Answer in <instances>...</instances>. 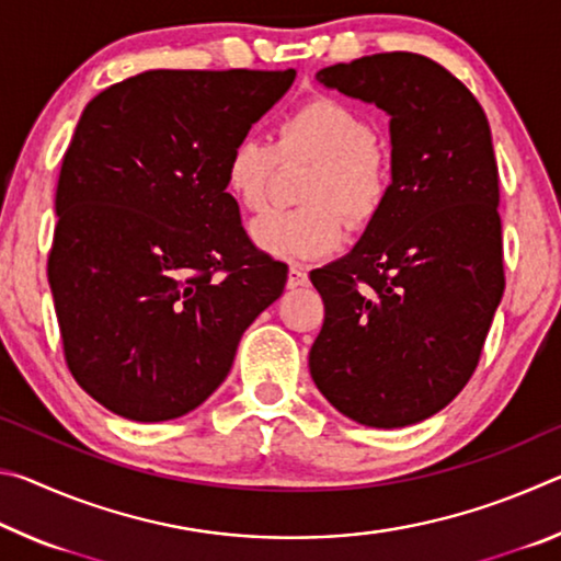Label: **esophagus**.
Masks as SVG:
<instances>
[{"mask_svg": "<svg viewBox=\"0 0 561 561\" xmlns=\"http://www.w3.org/2000/svg\"><path fill=\"white\" fill-rule=\"evenodd\" d=\"M309 284V274L304 272L301 267H289L287 272V287L297 289V287H307Z\"/></svg>", "mask_w": 561, "mask_h": 561, "instance_id": "esophagus-1", "label": "esophagus"}]
</instances>
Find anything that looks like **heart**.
I'll use <instances>...</instances> for the list:
<instances>
[{"mask_svg":"<svg viewBox=\"0 0 561 561\" xmlns=\"http://www.w3.org/2000/svg\"><path fill=\"white\" fill-rule=\"evenodd\" d=\"M279 156L314 160L304 180L297 210H270L250 225L257 250L279 260H319L344 242V213L364 227L381 213L388 195V165L376 130L358 111L334 99H311L284 118ZM277 150L260 138H240L225 158V187L244 210L267 203V183Z\"/></svg>","mask_w":561,"mask_h":561,"instance_id":"1","label":"heart"}]
</instances>
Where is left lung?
I'll use <instances>...</instances> for the list:
<instances>
[{
  "mask_svg": "<svg viewBox=\"0 0 561 561\" xmlns=\"http://www.w3.org/2000/svg\"><path fill=\"white\" fill-rule=\"evenodd\" d=\"M317 81L391 118V185L354 250L309 272L324 299L309 371L341 415L405 428L470 381L505 291L490 123L421 54L360 56Z\"/></svg>",
  "mask_w": 561,
  "mask_h": 561,
  "instance_id": "8db88e82",
  "label": "left lung"
}]
</instances>
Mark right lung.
<instances>
[{
	"mask_svg": "<svg viewBox=\"0 0 561 561\" xmlns=\"http://www.w3.org/2000/svg\"><path fill=\"white\" fill-rule=\"evenodd\" d=\"M294 79L156 69L83 108L56 185L49 287L66 364L111 413L195 411L282 297L287 264L244 234L225 158Z\"/></svg>",
	"mask_w": 561,
	"mask_h": 561,
	"instance_id": "1",
	"label": "right lung"
}]
</instances>
